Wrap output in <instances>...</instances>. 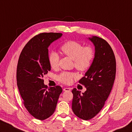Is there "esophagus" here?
I'll use <instances>...</instances> for the list:
<instances>
[{
    "mask_svg": "<svg viewBox=\"0 0 132 132\" xmlns=\"http://www.w3.org/2000/svg\"><path fill=\"white\" fill-rule=\"evenodd\" d=\"M71 90L70 88H68V87H64L63 89V91L64 92H70Z\"/></svg>",
    "mask_w": 132,
    "mask_h": 132,
    "instance_id": "1",
    "label": "esophagus"
}]
</instances>
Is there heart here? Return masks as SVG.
Listing matches in <instances>:
<instances>
[{
	"instance_id": "b5f03b06",
	"label": "heart",
	"mask_w": 132,
	"mask_h": 132,
	"mask_svg": "<svg viewBox=\"0 0 132 132\" xmlns=\"http://www.w3.org/2000/svg\"><path fill=\"white\" fill-rule=\"evenodd\" d=\"M61 50L64 55L73 59L74 65L77 70L85 71L88 70L93 61L95 53L90 46H84L82 43L75 40H69L61 46ZM60 56L55 51H51L48 56V63L51 68L56 69L59 65ZM76 74L71 72L63 71L57 77L58 81L64 84L72 83Z\"/></svg>"
}]
</instances>
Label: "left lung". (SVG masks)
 Wrapping results in <instances>:
<instances>
[{
    "label": "left lung",
    "instance_id": "left-lung-1",
    "mask_svg": "<svg viewBox=\"0 0 132 132\" xmlns=\"http://www.w3.org/2000/svg\"><path fill=\"white\" fill-rule=\"evenodd\" d=\"M95 46L93 61L79 83L86 88L84 93L74 88L72 110L84 120L94 117L105 104L112 89L116 73V62L109 44L96 36L89 38Z\"/></svg>",
    "mask_w": 132,
    "mask_h": 132
}]
</instances>
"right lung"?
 I'll use <instances>...</instances> for the list:
<instances>
[{
	"instance_id": "1",
	"label": "right lung",
	"mask_w": 132,
	"mask_h": 132,
	"mask_svg": "<svg viewBox=\"0 0 132 132\" xmlns=\"http://www.w3.org/2000/svg\"><path fill=\"white\" fill-rule=\"evenodd\" d=\"M62 33L43 32L28 41L20 54L16 69L18 89L23 104L34 117L44 120L55 110L62 89L59 86L48 87L43 77L51 70L48 47Z\"/></svg>"
}]
</instances>
